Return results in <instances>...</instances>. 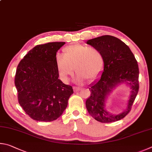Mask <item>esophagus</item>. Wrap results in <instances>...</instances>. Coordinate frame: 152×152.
<instances>
[{
	"label": "esophagus",
	"mask_w": 152,
	"mask_h": 152,
	"mask_svg": "<svg viewBox=\"0 0 152 152\" xmlns=\"http://www.w3.org/2000/svg\"><path fill=\"white\" fill-rule=\"evenodd\" d=\"M73 89H74V91L75 92H77L79 91V90H81V88L79 87H74Z\"/></svg>",
	"instance_id": "esophagus-1"
}]
</instances>
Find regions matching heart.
I'll list each match as a JSON object with an SVG mask.
<instances>
[{"label":"heart","instance_id":"b5f03b06","mask_svg":"<svg viewBox=\"0 0 152 152\" xmlns=\"http://www.w3.org/2000/svg\"><path fill=\"white\" fill-rule=\"evenodd\" d=\"M63 55H57L55 63L60 77L67 82L73 74V68L77 79L92 80L99 75L104 67V57L99 49L81 44L69 45L63 49Z\"/></svg>","mask_w":152,"mask_h":152}]
</instances>
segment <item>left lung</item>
I'll return each mask as SVG.
<instances>
[{
  "mask_svg": "<svg viewBox=\"0 0 152 152\" xmlns=\"http://www.w3.org/2000/svg\"><path fill=\"white\" fill-rule=\"evenodd\" d=\"M87 43L99 49L104 57L102 77L89 86L91 95L86 103L87 110L95 120L102 123L120 120L130 112L139 91L137 61L129 47L113 36L99 37ZM124 83L129 84L132 89L126 110L118 115L109 114L104 110L105 99L115 86Z\"/></svg>",
  "mask_w": 152,
  "mask_h": 152,
  "instance_id": "obj_1",
  "label": "left lung"
}]
</instances>
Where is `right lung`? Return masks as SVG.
Listing matches in <instances>:
<instances>
[{
	"label": "right lung",
	"instance_id": "right-lung-1",
	"mask_svg": "<svg viewBox=\"0 0 152 152\" xmlns=\"http://www.w3.org/2000/svg\"><path fill=\"white\" fill-rule=\"evenodd\" d=\"M65 42L38 45L18 63L15 77L18 101L31 119L52 121L59 118L73 94V87L58 79L55 63Z\"/></svg>",
	"mask_w": 152,
	"mask_h": 152
}]
</instances>
